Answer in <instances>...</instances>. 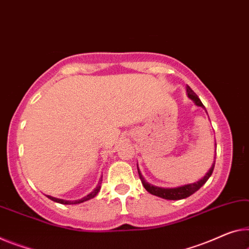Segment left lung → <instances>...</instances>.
Wrapping results in <instances>:
<instances>
[{
    "instance_id": "left-lung-1",
    "label": "left lung",
    "mask_w": 249,
    "mask_h": 249,
    "mask_svg": "<svg viewBox=\"0 0 249 249\" xmlns=\"http://www.w3.org/2000/svg\"><path fill=\"white\" fill-rule=\"evenodd\" d=\"M187 93H188V97L194 100L195 103L197 106L202 107L205 108V106L202 105V102L200 101V99L198 98V95L191 90V88L189 86H187ZM213 167H215V161H213L212 168H210L209 171L202 179H200L199 181L194 182V183H189V185H185L181 187H177V188H160V187H156L152 185H149V183L144 180V178L142 177V175L140 174L139 169H138V174H139L140 180L142 182V185L148 193H150L155 196L161 197L163 199H168V200H179V199H183V198H187L193 195L194 193H196L198 189H200V187L204 185V183L208 180L210 176H212L213 171Z\"/></svg>"
}]
</instances>
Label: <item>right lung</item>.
I'll use <instances>...</instances> for the list:
<instances>
[{
    "mask_svg": "<svg viewBox=\"0 0 249 249\" xmlns=\"http://www.w3.org/2000/svg\"><path fill=\"white\" fill-rule=\"evenodd\" d=\"M101 188V181L98 183V186L95 187V189L92 191V193L88 195V196H86L85 198H82V199H79V200H75V201H69V200H63V199H58V198H54V197H51V196H48V198H50V199L55 201V202H59V204H63V205H71V204H81V202L83 201H87L91 199V198H93L95 195H97L99 193V190H100Z\"/></svg>",
    "mask_w": 249,
    "mask_h": 249,
    "instance_id": "1",
    "label": "right lung"
}]
</instances>
